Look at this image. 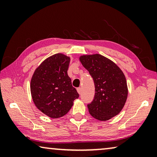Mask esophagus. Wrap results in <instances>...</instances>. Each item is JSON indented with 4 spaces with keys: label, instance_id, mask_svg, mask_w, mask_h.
I'll use <instances>...</instances> for the list:
<instances>
[{
    "label": "esophagus",
    "instance_id": "obj_1",
    "mask_svg": "<svg viewBox=\"0 0 157 157\" xmlns=\"http://www.w3.org/2000/svg\"><path fill=\"white\" fill-rule=\"evenodd\" d=\"M77 91H78V94H81V92H82V89L80 88V87H79V88L77 89Z\"/></svg>",
    "mask_w": 157,
    "mask_h": 157
}]
</instances>
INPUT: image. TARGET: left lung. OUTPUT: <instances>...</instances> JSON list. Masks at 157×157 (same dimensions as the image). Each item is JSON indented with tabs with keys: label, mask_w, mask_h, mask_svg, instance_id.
I'll list each match as a JSON object with an SVG mask.
<instances>
[{
	"label": "left lung",
	"mask_w": 157,
	"mask_h": 157,
	"mask_svg": "<svg viewBox=\"0 0 157 157\" xmlns=\"http://www.w3.org/2000/svg\"><path fill=\"white\" fill-rule=\"evenodd\" d=\"M79 61L94 81V99L87 105L90 114L101 121L118 115L128 95L123 71L112 61L100 54L82 55Z\"/></svg>",
	"instance_id": "left-lung-1"
}]
</instances>
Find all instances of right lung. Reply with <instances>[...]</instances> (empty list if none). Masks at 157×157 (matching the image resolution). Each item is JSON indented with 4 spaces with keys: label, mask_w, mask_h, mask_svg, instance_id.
<instances>
[{
    "label": "right lung",
    "mask_w": 157,
    "mask_h": 157,
    "mask_svg": "<svg viewBox=\"0 0 157 157\" xmlns=\"http://www.w3.org/2000/svg\"><path fill=\"white\" fill-rule=\"evenodd\" d=\"M70 57L57 53L45 59L36 68L30 82L34 105L45 115L58 118L67 113L79 98L68 75Z\"/></svg>",
    "instance_id": "obj_1"
}]
</instances>
